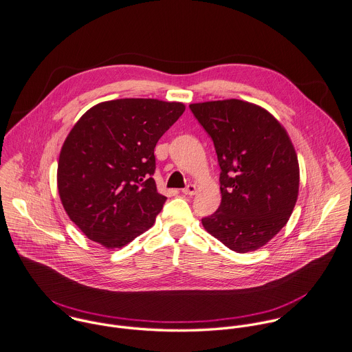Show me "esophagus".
I'll use <instances>...</instances> for the list:
<instances>
[{
	"label": "esophagus",
	"instance_id": "34e87169",
	"mask_svg": "<svg viewBox=\"0 0 352 352\" xmlns=\"http://www.w3.org/2000/svg\"><path fill=\"white\" fill-rule=\"evenodd\" d=\"M196 192H197V188L193 184H190L185 189H182V193L186 195V196H193V195H196Z\"/></svg>",
	"mask_w": 352,
	"mask_h": 352
}]
</instances>
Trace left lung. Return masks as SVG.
I'll use <instances>...</instances> for the list:
<instances>
[{"mask_svg": "<svg viewBox=\"0 0 352 352\" xmlns=\"http://www.w3.org/2000/svg\"><path fill=\"white\" fill-rule=\"evenodd\" d=\"M220 166L221 203L204 228L236 253L268 243L287 224L299 192L295 148L265 109L239 99L192 103Z\"/></svg>", "mask_w": 352, "mask_h": 352, "instance_id": "obj_1", "label": "left lung"}]
</instances>
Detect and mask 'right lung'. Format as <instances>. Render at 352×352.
I'll list each match as a JSON object with an SVG mask.
<instances>
[{"mask_svg":"<svg viewBox=\"0 0 352 352\" xmlns=\"http://www.w3.org/2000/svg\"><path fill=\"white\" fill-rule=\"evenodd\" d=\"M181 102L126 98L87 110L60 152L63 207L82 234L122 248L153 226L167 197L156 190V142L184 114Z\"/></svg>","mask_w":352,"mask_h":352,"instance_id":"obj_1","label":"right lung"}]
</instances>
